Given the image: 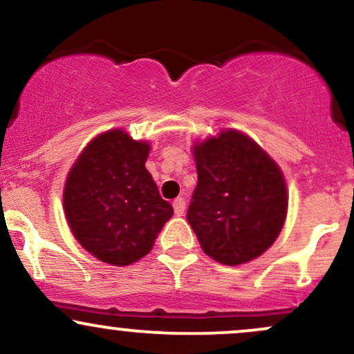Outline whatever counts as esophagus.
<instances>
[{
	"instance_id": "1",
	"label": "esophagus",
	"mask_w": 354,
	"mask_h": 354,
	"mask_svg": "<svg viewBox=\"0 0 354 354\" xmlns=\"http://www.w3.org/2000/svg\"><path fill=\"white\" fill-rule=\"evenodd\" d=\"M173 208H174V213H176L178 216H181L185 213L186 209V203H185V198H176V200L173 201Z\"/></svg>"
}]
</instances>
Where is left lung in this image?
I'll list each match as a JSON object with an SVG mask.
<instances>
[{"mask_svg":"<svg viewBox=\"0 0 354 354\" xmlns=\"http://www.w3.org/2000/svg\"><path fill=\"white\" fill-rule=\"evenodd\" d=\"M198 183L188 223L208 257L240 266L275 242L287 216V185L277 162L236 129L195 141Z\"/></svg>","mask_w":354,"mask_h":354,"instance_id":"left-lung-1","label":"left lung"}]
</instances>
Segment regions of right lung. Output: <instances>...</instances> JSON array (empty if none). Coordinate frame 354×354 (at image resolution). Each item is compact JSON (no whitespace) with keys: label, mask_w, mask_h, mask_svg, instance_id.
Instances as JSON below:
<instances>
[{"label":"right lung","mask_w":354,"mask_h":354,"mask_svg":"<svg viewBox=\"0 0 354 354\" xmlns=\"http://www.w3.org/2000/svg\"><path fill=\"white\" fill-rule=\"evenodd\" d=\"M151 145L124 129L99 134L70 168L65 218L77 242L111 266H131L151 252L173 207L146 169Z\"/></svg>","instance_id":"1"}]
</instances>
